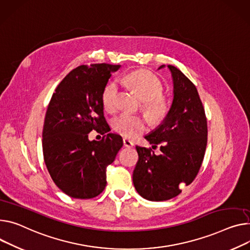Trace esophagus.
<instances>
[{
    "label": "esophagus",
    "instance_id": "34e87169",
    "mask_svg": "<svg viewBox=\"0 0 250 250\" xmlns=\"http://www.w3.org/2000/svg\"><path fill=\"white\" fill-rule=\"evenodd\" d=\"M123 144H124V146L127 147V148H130V147H133V146H134V143H133L131 140L126 139V138L123 139Z\"/></svg>",
    "mask_w": 250,
    "mask_h": 250
}]
</instances>
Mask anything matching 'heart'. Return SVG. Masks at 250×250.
<instances>
[{
  "instance_id": "heart-1",
  "label": "heart",
  "mask_w": 250,
  "mask_h": 250,
  "mask_svg": "<svg viewBox=\"0 0 250 250\" xmlns=\"http://www.w3.org/2000/svg\"><path fill=\"white\" fill-rule=\"evenodd\" d=\"M121 81L127 84L142 101L141 109L146 116L154 123L161 122L168 114L169 105L162 95L163 85L157 77L147 70H138L125 75ZM118 83L108 82L102 91V104L106 111L114 112L117 109ZM114 131L121 136L134 139L147 131V120L139 115L122 113L112 120Z\"/></svg>"
}]
</instances>
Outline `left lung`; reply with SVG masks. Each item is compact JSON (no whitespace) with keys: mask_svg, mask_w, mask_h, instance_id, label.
<instances>
[{"mask_svg":"<svg viewBox=\"0 0 250 250\" xmlns=\"http://www.w3.org/2000/svg\"><path fill=\"white\" fill-rule=\"evenodd\" d=\"M161 66L160 68H162ZM173 77L174 99L163 123L145 138L151 147L136 146L139 159L133 172L138 193L151 201H164L181 193L201 168L207 145V118L195 85L176 67L168 65Z\"/></svg>","mask_w":250,"mask_h":250,"instance_id":"1","label":"left lung"}]
</instances>
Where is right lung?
I'll return each instance as SVG.
<instances>
[{
  "instance_id": "1",
  "label": "right lung",
  "mask_w": 250,
  "mask_h": 250,
  "mask_svg": "<svg viewBox=\"0 0 250 250\" xmlns=\"http://www.w3.org/2000/svg\"><path fill=\"white\" fill-rule=\"evenodd\" d=\"M120 65H81L57 86L43 127V156L54 183L78 199L98 196L105 189L107 167L123 146L122 137L108 133L102 91ZM92 129L104 136L89 142Z\"/></svg>"
}]
</instances>
